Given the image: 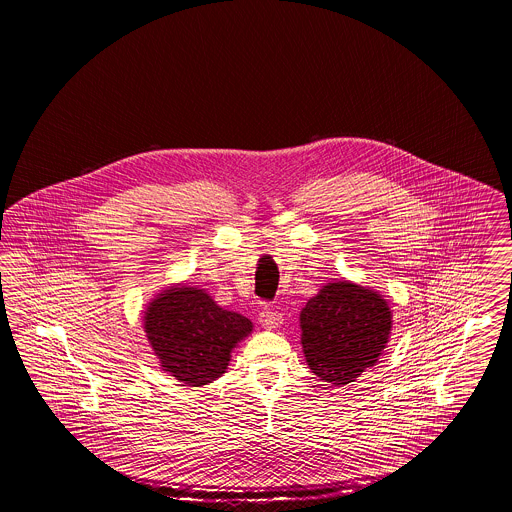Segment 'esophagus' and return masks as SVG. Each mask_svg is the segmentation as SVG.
<instances>
[{
  "label": "esophagus",
  "mask_w": 512,
  "mask_h": 512,
  "mask_svg": "<svg viewBox=\"0 0 512 512\" xmlns=\"http://www.w3.org/2000/svg\"><path fill=\"white\" fill-rule=\"evenodd\" d=\"M282 320H284V317H282L278 311L270 309V307H265V309L259 313V322H261L265 328H278V326L282 324Z\"/></svg>",
  "instance_id": "esophagus-1"
}]
</instances>
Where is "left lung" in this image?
Here are the masks:
<instances>
[{
    "label": "left lung",
    "instance_id": "1",
    "mask_svg": "<svg viewBox=\"0 0 512 512\" xmlns=\"http://www.w3.org/2000/svg\"><path fill=\"white\" fill-rule=\"evenodd\" d=\"M301 343L311 370L334 386L355 382L388 343L391 311L372 290L334 282L301 311Z\"/></svg>",
    "mask_w": 512,
    "mask_h": 512
}]
</instances>
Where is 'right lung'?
<instances>
[{"mask_svg": "<svg viewBox=\"0 0 512 512\" xmlns=\"http://www.w3.org/2000/svg\"><path fill=\"white\" fill-rule=\"evenodd\" d=\"M251 330L249 318L224 311L197 288H171L146 311L147 340L163 370L192 388L222 376L232 347Z\"/></svg>", "mask_w": 512, "mask_h": 512, "instance_id": "obj_1", "label": "right lung"}]
</instances>
